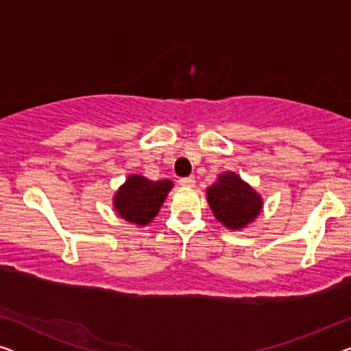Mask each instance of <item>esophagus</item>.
Segmentation results:
<instances>
[{"instance_id": "obj_1", "label": "esophagus", "mask_w": 351, "mask_h": 351, "mask_svg": "<svg viewBox=\"0 0 351 351\" xmlns=\"http://www.w3.org/2000/svg\"><path fill=\"white\" fill-rule=\"evenodd\" d=\"M180 184H181V186L192 187L193 184H195V178H193V176H186V178H181V180H180Z\"/></svg>"}]
</instances>
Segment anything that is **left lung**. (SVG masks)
I'll return each mask as SVG.
<instances>
[{"label":"left lung","mask_w":351,"mask_h":351,"mask_svg":"<svg viewBox=\"0 0 351 351\" xmlns=\"http://www.w3.org/2000/svg\"><path fill=\"white\" fill-rule=\"evenodd\" d=\"M206 192L214 216L228 228L247 226L261 209L260 195L234 173L221 175Z\"/></svg>","instance_id":"left-lung-1"}]
</instances>
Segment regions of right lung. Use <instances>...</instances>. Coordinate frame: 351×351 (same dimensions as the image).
<instances>
[{
	"label": "right lung",
	"instance_id": "add662e5",
	"mask_svg": "<svg viewBox=\"0 0 351 351\" xmlns=\"http://www.w3.org/2000/svg\"><path fill=\"white\" fill-rule=\"evenodd\" d=\"M173 187L171 181H149L145 176L132 175L114 195V208L128 222L146 226L164 203L167 193Z\"/></svg>",
	"mask_w": 351,
	"mask_h": 351
}]
</instances>
